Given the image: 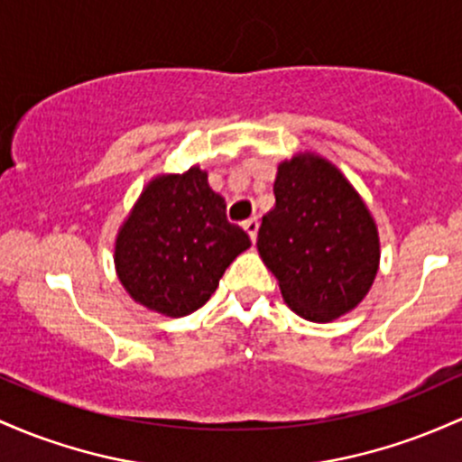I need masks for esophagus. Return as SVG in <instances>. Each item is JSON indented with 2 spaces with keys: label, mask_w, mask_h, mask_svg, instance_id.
<instances>
[{
  "label": "esophagus",
  "mask_w": 462,
  "mask_h": 462,
  "mask_svg": "<svg viewBox=\"0 0 462 462\" xmlns=\"http://www.w3.org/2000/svg\"><path fill=\"white\" fill-rule=\"evenodd\" d=\"M243 227H245V232L250 235V239L254 241L256 235H258V219H256V217H250V219L243 221Z\"/></svg>",
  "instance_id": "esophagus-1"
}]
</instances>
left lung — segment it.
<instances>
[{"mask_svg": "<svg viewBox=\"0 0 462 462\" xmlns=\"http://www.w3.org/2000/svg\"><path fill=\"white\" fill-rule=\"evenodd\" d=\"M276 206L258 227V254L298 316L328 322L362 302L379 267L377 227L331 162L298 155L278 166Z\"/></svg>", "mask_w": 462, "mask_h": 462, "instance_id": "left-lung-1", "label": "left lung"}]
</instances>
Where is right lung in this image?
I'll use <instances>...</instances> for the list:
<instances>
[{
	"mask_svg": "<svg viewBox=\"0 0 462 462\" xmlns=\"http://www.w3.org/2000/svg\"><path fill=\"white\" fill-rule=\"evenodd\" d=\"M250 236L226 217L204 171L157 177L116 239V272L135 302L171 318L204 307Z\"/></svg>",
	"mask_w": 462,
	"mask_h": 462,
	"instance_id": "1",
	"label": "right lung"
}]
</instances>
